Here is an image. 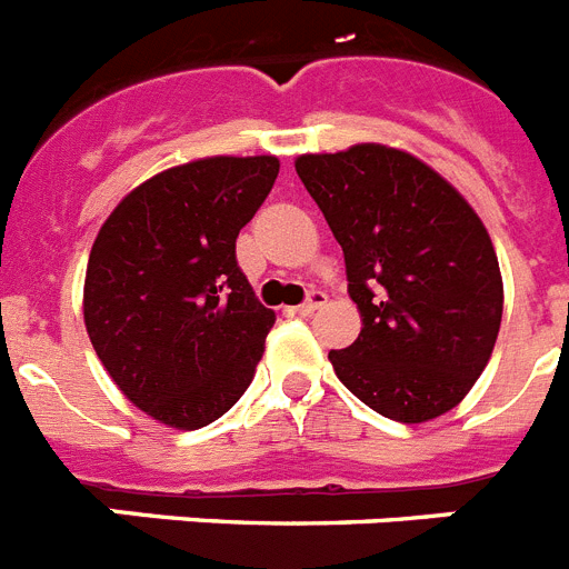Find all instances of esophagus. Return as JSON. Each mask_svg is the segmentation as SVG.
<instances>
[{
  "mask_svg": "<svg viewBox=\"0 0 569 569\" xmlns=\"http://www.w3.org/2000/svg\"><path fill=\"white\" fill-rule=\"evenodd\" d=\"M323 303H326V295H323V291L312 289V291H309V298H306L303 303H300L298 309H295V312H298V315H315Z\"/></svg>",
  "mask_w": 569,
  "mask_h": 569,
  "instance_id": "esophagus-1",
  "label": "esophagus"
}]
</instances>
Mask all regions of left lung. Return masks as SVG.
Returning <instances> with one entry per match:
<instances>
[{
	"label": "left lung",
	"mask_w": 569,
	"mask_h": 569,
	"mask_svg": "<svg viewBox=\"0 0 569 569\" xmlns=\"http://www.w3.org/2000/svg\"><path fill=\"white\" fill-rule=\"evenodd\" d=\"M343 249L360 335L335 375L383 418L423 423L463 401L490 363L503 283L481 217L435 168L360 142L295 160Z\"/></svg>",
	"instance_id": "8db88e82"
}]
</instances>
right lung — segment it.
Instances as JSON below:
<instances>
[{
  "instance_id": "1",
  "label": "right lung",
  "mask_w": 569,
  "mask_h": 569,
  "mask_svg": "<svg viewBox=\"0 0 569 569\" xmlns=\"http://www.w3.org/2000/svg\"><path fill=\"white\" fill-rule=\"evenodd\" d=\"M278 171L271 154L168 168L122 197L93 240L82 291L93 352L166 427H209L263 358L274 312L257 303L234 243Z\"/></svg>"
}]
</instances>
